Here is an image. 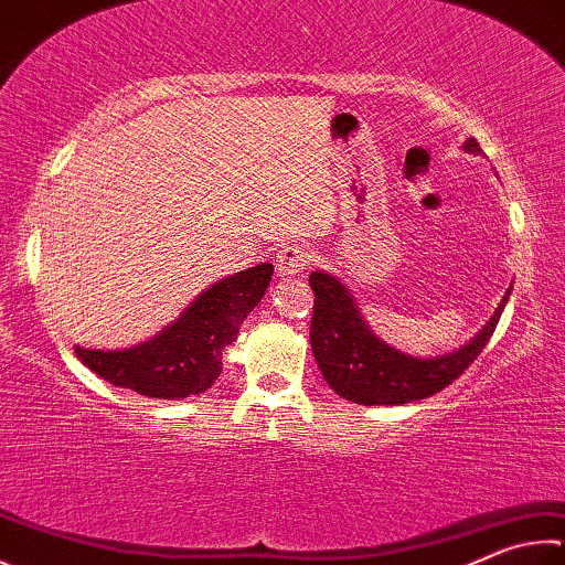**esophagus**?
I'll return each instance as SVG.
<instances>
[{
	"label": "esophagus",
	"instance_id": "obj_1",
	"mask_svg": "<svg viewBox=\"0 0 565 565\" xmlns=\"http://www.w3.org/2000/svg\"><path fill=\"white\" fill-rule=\"evenodd\" d=\"M311 264V252L301 244H289L276 256V274L279 276H296Z\"/></svg>",
	"mask_w": 565,
	"mask_h": 565
}]
</instances>
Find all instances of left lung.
<instances>
[{
  "instance_id": "obj_1",
  "label": "left lung",
  "mask_w": 565,
  "mask_h": 565,
  "mask_svg": "<svg viewBox=\"0 0 565 565\" xmlns=\"http://www.w3.org/2000/svg\"><path fill=\"white\" fill-rule=\"evenodd\" d=\"M467 152L481 156L475 138L465 140ZM313 289L311 351L326 383L338 395L358 405H405L425 399L455 383L484 351L501 311L511 296V286L487 326L467 345L437 358L405 355L373 335L353 301L351 291L326 271L309 276Z\"/></svg>"
}]
</instances>
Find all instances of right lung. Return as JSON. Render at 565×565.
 I'll return each instance as SVG.
<instances>
[{
    "label": "right lung",
    "mask_w": 565,
    "mask_h": 565,
    "mask_svg": "<svg viewBox=\"0 0 565 565\" xmlns=\"http://www.w3.org/2000/svg\"><path fill=\"white\" fill-rule=\"evenodd\" d=\"M271 274V264H259L220 279L146 343L122 351L76 345L74 351L81 363L116 387L162 399L200 395L220 377L222 351L237 341L239 326L262 301Z\"/></svg>",
    "instance_id": "add662e5"
}]
</instances>
